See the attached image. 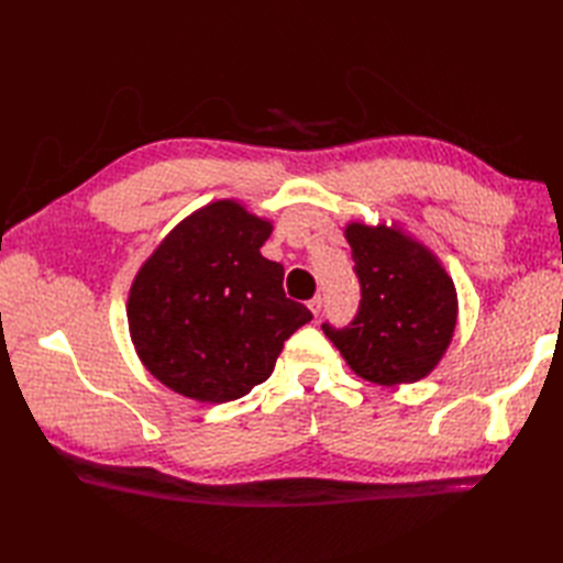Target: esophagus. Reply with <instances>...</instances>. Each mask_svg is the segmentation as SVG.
<instances>
[{
  "label": "esophagus",
  "mask_w": 563,
  "mask_h": 563,
  "mask_svg": "<svg viewBox=\"0 0 563 563\" xmlns=\"http://www.w3.org/2000/svg\"><path fill=\"white\" fill-rule=\"evenodd\" d=\"M307 307H309V312H312L314 317H319V312H321V307H324V302H321V295H314L312 300L307 302Z\"/></svg>",
  "instance_id": "1"
}]
</instances>
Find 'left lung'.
Instances as JSON below:
<instances>
[{
    "instance_id": "8db88e82",
    "label": "left lung",
    "mask_w": 563,
    "mask_h": 563,
    "mask_svg": "<svg viewBox=\"0 0 563 563\" xmlns=\"http://www.w3.org/2000/svg\"><path fill=\"white\" fill-rule=\"evenodd\" d=\"M361 305L349 327L321 324L357 377L409 385L433 369L457 324V292L430 251L397 227H345Z\"/></svg>"
}]
</instances>
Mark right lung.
<instances>
[{"mask_svg":"<svg viewBox=\"0 0 563 563\" xmlns=\"http://www.w3.org/2000/svg\"><path fill=\"white\" fill-rule=\"evenodd\" d=\"M268 220L236 200L188 214L154 249L128 297L142 365L188 399L224 404L266 382L312 312L285 297L283 266L261 256Z\"/></svg>","mask_w":563,"mask_h":563,"instance_id":"obj_1","label":"right lung"}]
</instances>
